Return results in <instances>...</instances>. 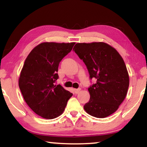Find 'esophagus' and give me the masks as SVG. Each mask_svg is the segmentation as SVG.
I'll list each match as a JSON object with an SVG mask.
<instances>
[{"instance_id": "1", "label": "esophagus", "mask_w": 147, "mask_h": 147, "mask_svg": "<svg viewBox=\"0 0 147 147\" xmlns=\"http://www.w3.org/2000/svg\"><path fill=\"white\" fill-rule=\"evenodd\" d=\"M81 91V89L80 88H78V89H74V92H75V94H78L80 93V92Z\"/></svg>"}]
</instances>
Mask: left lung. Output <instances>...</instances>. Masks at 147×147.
<instances>
[{
    "mask_svg": "<svg viewBox=\"0 0 147 147\" xmlns=\"http://www.w3.org/2000/svg\"><path fill=\"white\" fill-rule=\"evenodd\" d=\"M73 50L87 66L90 78L97 79L88 88L90 98L84 110L96 118L111 115L125 99L129 86V76L121 55L104 42L78 43Z\"/></svg>",
    "mask_w": 147,
    "mask_h": 147,
    "instance_id": "obj_1",
    "label": "left lung"
}]
</instances>
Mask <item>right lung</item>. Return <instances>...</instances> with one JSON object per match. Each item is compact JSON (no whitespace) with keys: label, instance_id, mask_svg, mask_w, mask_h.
I'll return each instance as SVG.
<instances>
[{"label":"right lung","instance_id":"obj_1","mask_svg":"<svg viewBox=\"0 0 147 147\" xmlns=\"http://www.w3.org/2000/svg\"><path fill=\"white\" fill-rule=\"evenodd\" d=\"M76 43L43 42L26 58L19 78V86L29 108L41 117L53 119L63 114L72 94L60 85L58 66Z\"/></svg>","mask_w":147,"mask_h":147}]
</instances>
